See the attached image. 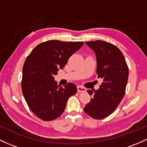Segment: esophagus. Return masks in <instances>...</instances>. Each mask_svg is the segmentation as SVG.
Instances as JSON below:
<instances>
[{
    "instance_id": "obj_1",
    "label": "esophagus",
    "mask_w": 147,
    "mask_h": 147,
    "mask_svg": "<svg viewBox=\"0 0 147 147\" xmlns=\"http://www.w3.org/2000/svg\"><path fill=\"white\" fill-rule=\"evenodd\" d=\"M77 91H78L79 92H84L86 91V88L84 87H82V86H77Z\"/></svg>"
}]
</instances>
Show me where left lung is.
Here are the masks:
<instances>
[{
  "label": "left lung",
  "instance_id": "left-lung-1",
  "mask_svg": "<svg viewBox=\"0 0 147 147\" xmlns=\"http://www.w3.org/2000/svg\"><path fill=\"white\" fill-rule=\"evenodd\" d=\"M86 44L95 52L97 77L103 82L98 90H87L92 98L84 110L94 119H104L114 112L124 97L129 68L122 52L112 43L97 40Z\"/></svg>",
  "mask_w": 147,
  "mask_h": 147
}]
</instances>
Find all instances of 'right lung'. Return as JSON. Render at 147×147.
Here are the masks:
<instances>
[{
	"instance_id": "1",
	"label": "right lung",
	"mask_w": 147,
	"mask_h": 147,
	"mask_svg": "<svg viewBox=\"0 0 147 147\" xmlns=\"http://www.w3.org/2000/svg\"><path fill=\"white\" fill-rule=\"evenodd\" d=\"M83 45V42L51 40L38 44L27 57L23 68L22 92L30 110L42 120L59 117L69 97L77 93V86L72 83L63 88L57 86L55 75Z\"/></svg>"
}]
</instances>
